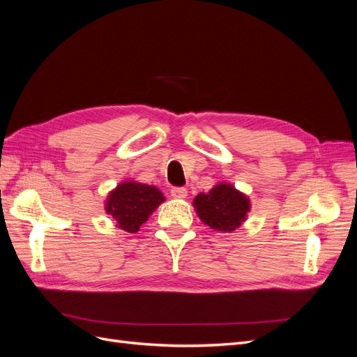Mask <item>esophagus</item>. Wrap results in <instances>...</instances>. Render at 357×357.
<instances>
[{"label":"esophagus","mask_w":357,"mask_h":357,"mask_svg":"<svg viewBox=\"0 0 357 357\" xmlns=\"http://www.w3.org/2000/svg\"><path fill=\"white\" fill-rule=\"evenodd\" d=\"M171 195L176 199H185L188 197V189L186 188H172Z\"/></svg>","instance_id":"34e87169"}]
</instances>
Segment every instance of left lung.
Segmentation results:
<instances>
[{
	"instance_id": "left-lung-1",
	"label": "left lung",
	"mask_w": 357,
	"mask_h": 357,
	"mask_svg": "<svg viewBox=\"0 0 357 357\" xmlns=\"http://www.w3.org/2000/svg\"><path fill=\"white\" fill-rule=\"evenodd\" d=\"M192 205L202 223L220 234L238 229L252 208L250 198L225 181L214 185L208 192H199Z\"/></svg>"
}]
</instances>
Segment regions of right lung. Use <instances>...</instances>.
Masks as SVG:
<instances>
[{"instance_id": "right-lung-1", "label": "right lung", "mask_w": 357, "mask_h": 357, "mask_svg": "<svg viewBox=\"0 0 357 357\" xmlns=\"http://www.w3.org/2000/svg\"><path fill=\"white\" fill-rule=\"evenodd\" d=\"M164 201V193L156 186L126 180L109 192L104 208L116 228L134 234Z\"/></svg>"}]
</instances>
